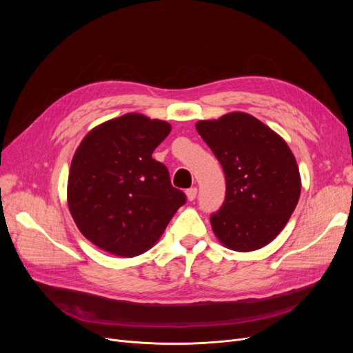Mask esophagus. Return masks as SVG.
<instances>
[{
	"label": "esophagus",
	"mask_w": 353,
	"mask_h": 353,
	"mask_svg": "<svg viewBox=\"0 0 353 353\" xmlns=\"http://www.w3.org/2000/svg\"><path fill=\"white\" fill-rule=\"evenodd\" d=\"M186 196H188V199L192 201V200H194L196 199V196H197V189L196 188H190V189H188L186 190Z\"/></svg>",
	"instance_id": "obj_1"
}]
</instances>
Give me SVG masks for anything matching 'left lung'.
Masks as SVG:
<instances>
[{"label": "left lung", "mask_w": 353, "mask_h": 353, "mask_svg": "<svg viewBox=\"0 0 353 353\" xmlns=\"http://www.w3.org/2000/svg\"><path fill=\"white\" fill-rule=\"evenodd\" d=\"M223 167L226 196L210 214L213 232L236 252L261 249L286 226L301 196V174L285 140L246 113L199 121Z\"/></svg>", "instance_id": "left-lung-1"}]
</instances>
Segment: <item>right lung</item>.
I'll return each mask as SVG.
<instances>
[{
	"instance_id": "right-lung-1",
	"label": "right lung",
	"mask_w": 353,
	"mask_h": 353,
	"mask_svg": "<svg viewBox=\"0 0 353 353\" xmlns=\"http://www.w3.org/2000/svg\"><path fill=\"white\" fill-rule=\"evenodd\" d=\"M170 130L165 121L125 114L81 141L71 161L68 208L91 243L123 257L141 254L186 203L167 167L152 157Z\"/></svg>"
}]
</instances>
